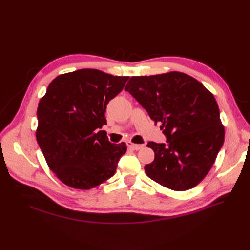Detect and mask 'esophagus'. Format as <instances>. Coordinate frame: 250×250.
<instances>
[{
	"label": "esophagus",
	"instance_id": "obj_1",
	"mask_svg": "<svg viewBox=\"0 0 250 250\" xmlns=\"http://www.w3.org/2000/svg\"><path fill=\"white\" fill-rule=\"evenodd\" d=\"M128 147L131 148L132 150L138 151V150H140V149L144 148V145H140V144H133V143H129V144H128Z\"/></svg>",
	"mask_w": 250,
	"mask_h": 250
}]
</instances>
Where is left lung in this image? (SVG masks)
I'll use <instances>...</instances> for the list:
<instances>
[{"label": "left lung", "mask_w": 250, "mask_h": 250, "mask_svg": "<svg viewBox=\"0 0 250 250\" xmlns=\"http://www.w3.org/2000/svg\"><path fill=\"white\" fill-rule=\"evenodd\" d=\"M161 122L166 144L149 142L154 161L145 166L152 180L174 191L197 186L214 165L224 142V127L214 95L188 75L170 72L133 76L125 86Z\"/></svg>", "instance_id": "1"}]
</instances>
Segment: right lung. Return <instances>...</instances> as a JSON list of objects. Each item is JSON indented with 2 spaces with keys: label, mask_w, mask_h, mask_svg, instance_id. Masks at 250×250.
<instances>
[{
  "label": "right lung",
  "mask_w": 250,
  "mask_h": 250,
  "mask_svg": "<svg viewBox=\"0 0 250 250\" xmlns=\"http://www.w3.org/2000/svg\"><path fill=\"white\" fill-rule=\"evenodd\" d=\"M128 76L82 69L53 80L37 107L36 140L49 168L66 186L89 190L116 173L125 143L111 144L106 132L108 102Z\"/></svg>",
  "instance_id": "obj_1"
}]
</instances>
